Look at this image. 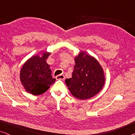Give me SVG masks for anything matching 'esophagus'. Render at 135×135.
I'll use <instances>...</instances> for the list:
<instances>
[{
    "label": "esophagus",
    "mask_w": 135,
    "mask_h": 135,
    "mask_svg": "<svg viewBox=\"0 0 135 135\" xmlns=\"http://www.w3.org/2000/svg\"><path fill=\"white\" fill-rule=\"evenodd\" d=\"M64 78H65V77H64V75L62 74H60L58 75H57L56 77V79L57 80H64Z\"/></svg>",
    "instance_id": "34e87169"
}]
</instances>
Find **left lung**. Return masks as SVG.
Wrapping results in <instances>:
<instances>
[{
  "label": "left lung",
  "instance_id": "obj_1",
  "mask_svg": "<svg viewBox=\"0 0 135 135\" xmlns=\"http://www.w3.org/2000/svg\"><path fill=\"white\" fill-rule=\"evenodd\" d=\"M75 62L72 78L65 80L66 85L77 98H91L104 86L105 78L103 68L95 58L84 51L75 57Z\"/></svg>",
  "mask_w": 135,
  "mask_h": 135
}]
</instances>
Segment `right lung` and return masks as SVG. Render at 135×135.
<instances>
[{
  "label": "right lung",
  "mask_w": 135,
  "mask_h": 135,
  "mask_svg": "<svg viewBox=\"0 0 135 135\" xmlns=\"http://www.w3.org/2000/svg\"><path fill=\"white\" fill-rule=\"evenodd\" d=\"M50 53L44 52L42 56L31 57L24 64L20 71V80L26 91L34 95L45 93L55 79L51 76L50 66L46 62Z\"/></svg>",
  "instance_id": "obj_1"
}]
</instances>
